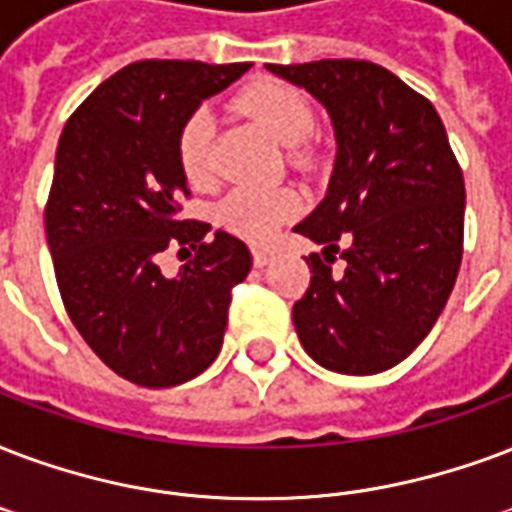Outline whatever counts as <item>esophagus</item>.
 Returning a JSON list of instances; mask_svg holds the SVG:
<instances>
[{
    "instance_id": "1",
    "label": "esophagus",
    "mask_w": 512,
    "mask_h": 512,
    "mask_svg": "<svg viewBox=\"0 0 512 512\" xmlns=\"http://www.w3.org/2000/svg\"><path fill=\"white\" fill-rule=\"evenodd\" d=\"M271 249H265V247H255L252 249V260H255L257 268H263V265H268V260H271Z\"/></svg>"
}]
</instances>
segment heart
Instances as JSON below:
<instances>
[{
	"mask_svg": "<svg viewBox=\"0 0 512 512\" xmlns=\"http://www.w3.org/2000/svg\"><path fill=\"white\" fill-rule=\"evenodd\" d=\"M236 109L255 117L257 123L282 144L303 142L314 131V109L298 88L282 80H257L236 96ZM214 115L212 109H193L179 128L177 158L182 174L195 187H209L214 182ZM292 161L298 166L311 163L306 147L292 150ZM300 209L298 193L287 187H233L222 198L217 220L225 230L247 241H268L292 220Z\"/></svg>",
	"mask_w": 512,
	"mask_h": 512,
	"instance_id": "1",
	"label": "heart"
}]
</instances>
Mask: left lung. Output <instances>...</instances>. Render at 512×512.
Masks as SVG:
<instances>
[{"instance_id": "8db88e82", "label": "left lung", "mask_w": 512, "mask_h": 512, "mask_svg": "<svg viewBox=\"0 0 512 512\" xmlns=\"http://www.w3.org/2000/svg\"><path fill=\"white\" fill-rule=\"evenodd\" d=\"M268 69L322 101L338 139L325 201L295 225L325 247L306 257L311 282L292 306L300 343L335 373L395 368L438 322L462 265L464 177L443 120L373 61Z\"/></svg>"}]
</instances>
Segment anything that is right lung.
<instances>
[{"instance_id":"obj_1","label":"right lung","mask_w":512,"mask_h":512,"mask_svg":"<svg viewBox=\"0 0 512 512\" xmlns=\"http://www.w3.org/2000/svg\"><path fill=\"white\" fill-rule=\"evenodd\" d=\"M252 64L150 58L123 66L66 120L45 204L58 292L109 370L147 389L185 384L222 349L230 292L247 279L244 241L182 220L190 198L177 136L198 104ZM194 257L177 277L160 255Z\"/></svg>"}]
</instances>
